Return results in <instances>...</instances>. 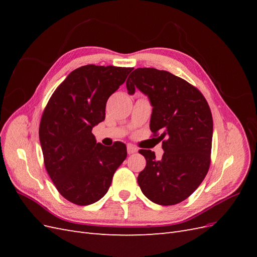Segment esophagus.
I'll return each mask as SVG.
<instances>
[{
    "label": "esophagus",
    "instance_id": "34e87169",
    "mask_svg": "<svg viewBox=\"0 0 257 257\" xmlns=\"http://www.w3.org/2000/svg\"><path fill=\"white\" fill-rule=\"evenodd\" d=\"M135 152H137V148L134 147L133 145H127V153L128 154H133Z\"/></svg>",
    "mask_w": 257,
    "mask_h": 257
}]
</instances>
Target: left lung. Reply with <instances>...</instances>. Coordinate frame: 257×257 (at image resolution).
<instances>
[{
    "mask_svg": "<svg viewBox=\"0 0 257 257\" xmlns=\"http://www.w3.org/2000/svg\"><path fill=\"white\" fill-rule=\"evenodd\" d=\"M128 94L138 88L153 106L150 130L164 154L139 150L146 167L137 181L145 196L162 206L181 203L205 179L211 163L213 122L205 96L180 77L157 68H137L126 80Z\"/></svg>",
    "mask_w": 257,
    "mask_h": 257,
    "instance_id": "8db88e82",
    "label": "left lung"
}]
</instances>
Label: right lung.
I'll return each mask as SVG.
<instances>
[{"mask_svg": "<svg viewBox=\"0 0 257 257\" xmlns=\"http://www.w3.org/2000/svg\"><path fill=\"white\" fill-rule=\"evenodd\" d=\"M133 67L84 65L52 93L42 114L40 142L46 170L59 193L78 206L99 200L126 159V146L96 144L92 128L105 119L109 96Z\"/></svg>", "mask_w": 257, "mask_h": 257, "instance_id": "right-lung-1", "label": "right lung"}]
</instances>
